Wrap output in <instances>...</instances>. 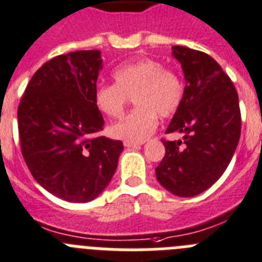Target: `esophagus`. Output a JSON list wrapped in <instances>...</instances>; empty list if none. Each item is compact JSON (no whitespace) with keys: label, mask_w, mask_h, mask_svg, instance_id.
Listing matches in <instances>:
<instances>
[{"label":"esophagus","mask_w":262,"mask_h":262,"mask_svg":"<svg viewBox=\"0 0 262 262\" xmlns=\"http://www.w3.org/2000/svg\"><path fill=\"white\" fill-rule=\"evenodd\" d=\"M124 145L126 147H138L142 145V142H130V141H124Z\"/></svg>","instance_id":"34e87169"}]
</instances>
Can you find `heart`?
Wrapping results in <instances>:
<instances>
[{
  "instance_id": "1",
  "label": "heart",
  "mask_w": 262,
  "mask_h": 262,
  "mask_svg": "<svg viewBox=\"0 0 262 262\" xmlns=\"http://www.w3.org/2000/svg\"><path fill=\"white\" fill-rule=\"evenodd\" d=\"M115 84H103L95 91V105L109 118H120L133 99L137 108L113 125V137L142 142L153 133L158 116L167 118L181 108L185 85L181 76L159 60L150 58L120 66L113 71Z\"/></svg>"
}]
</instances>
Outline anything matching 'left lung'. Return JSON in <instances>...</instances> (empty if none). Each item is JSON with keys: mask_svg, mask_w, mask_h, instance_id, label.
Wrapping results in <instances>:
<instances>
[{"mask_svg": "<svg viewBox=\"0 0 262 262\" xmlns=\"http://www.w3.org/2000/svg\"><path fill=\"white\" fill-rule=\"evenodd\" d=\"M185 74V96L166 133L185 134L166 141L156 167L158 182L177 196H195L226 171L237 147L241 115L237 91L215 59L206 52L172 46Z\"/></svg>", "mask_w": 262, "mask_h": 262, "instance_id": "left-lung-1", "label": "left lung"}]
</instances>
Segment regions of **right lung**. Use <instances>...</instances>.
<instances>
[{"label": "right lung", "instance_id": "add662e5", "mask_svg": "<svg viewBox=\"0 0 262 262\" xmlns=\"http://www.w3.org/2000/svg\"><path fill=\"white\" fill-rule=\"evenodd\" d=\"M103 59L99 50L68 52L33 75L18 106L22 156L45 190L67 202L99 196L117 169L121 141L100 136L95 105Z\"/></svg>", "mask_w": 262, "mask_h": 262}]
</instances>
